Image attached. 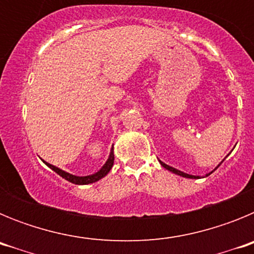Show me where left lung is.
<instances>
[{
	"mask_svg": "<svg viewBox=\"0 0 254 254\" xmlns=\"http://www.w3.org/2000/svg\"><path fill=\"white\" fill-rule=\"evenodd\" d=\"M160 164L161 165H163L164 168H165V169H168V170H170V172H173V173H176V174H178V176H182V177H185V178H197L196 176H190V174H186V173H183V172H181V170H177L176 168H172V167H169V165H167V164H164V163H161L160 161Z\"/></svg>",
	"mask_w": 254,
	"mask_h": 254,
	"instance_id": "obj_1",
	"label": "left lung"
}]
</instances>
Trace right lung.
<instances>
[{"instance_id":"1","label":"right lung","mask_w":254,"mask_h":254,"mask_svg":"<svg viewBox=\"0 0 254 254\" xmlns=\"http://www.w3.org/2000/svg\"><path fill=\"white\" fill-rule=\"evenodd\" d=\"M44 163H46V161H44ZM113 163H114V155H113V152H111V155H109V159H108L107 163L104 164V167H103L98 173L93 174V176H86V177L72 176V174H68V173L64 172V170L58 169V168L55 167V165H51V164H48V163H46V164L48 165L49 168H51L52 170H55L58 176H61L62 178L66 179V181L71 182V183H73V185H89V183H94V182L99 181V179H102L103 177L107 176L108 173H109V170L112 169V167H113Z\"/></svg>"}]
</instances>
